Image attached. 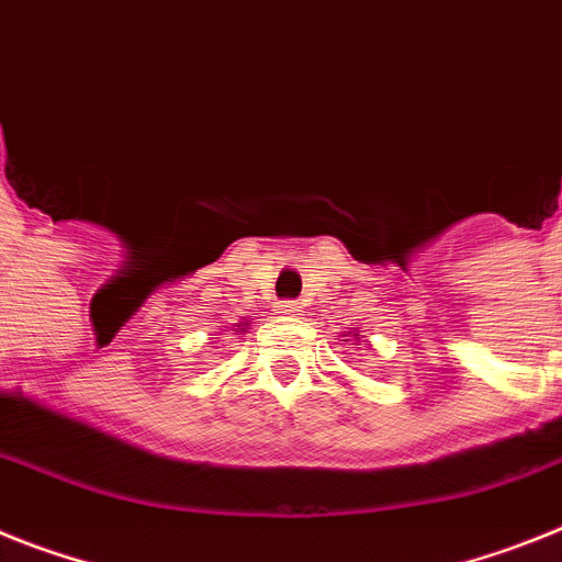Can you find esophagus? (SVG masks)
<instances>
[{
    "instance_id": "esophagus-1",
    "label": "esophagus",
    "mask_w": 562,
    "mask_h": 562,
    "mask_svg": "<svg viewBox=\"0 0 562 562\" xmlns=\"http://www.w3.org/2000/svg\"><path fill=\"white\" fill-rule=\"evenodd\" d=\"M278 310H281L284 315H301L299 301H281V304H278Z\"/></svg>"
}]
</instances>
